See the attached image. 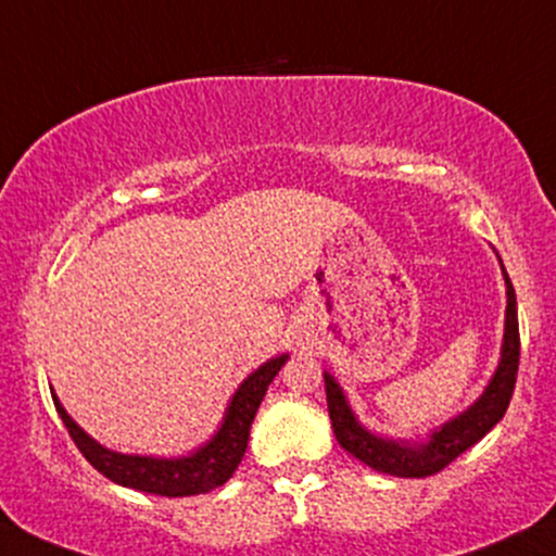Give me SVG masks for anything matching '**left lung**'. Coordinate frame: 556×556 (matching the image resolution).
<instances>
[{"label":"left lung","mask_w":556,"mask_h":556,"mask_svg":"<svg viewBox=\"0 0 556 556\" xmlns=\"http://www.w3.org/2000/svg\"><path fill=\"white\" fill-rule=\"evenodd\" d=\"M500 258V256H496ZM502 266V258H500ZM504 287H507V308H504V337L500 350V363L496 371L491 374L489 384L478 394L473 405L465 407L455 418L444 420L442 426L429 431V437L420 439H392L381 437L361 424L358 416L350 407L340 381L329 371H324V387H327V405L331 429H334L337 442L344 452L358 457L368 468L389 473L397 478H426L439 473L455 457H460L465 450H470L476 442H481L486 433L507 413L509 400H513L515 379H518L520 363V331H518V300H515L513 282L504 271Z\"/></svg>","instance_id":"1"}]
</instances>
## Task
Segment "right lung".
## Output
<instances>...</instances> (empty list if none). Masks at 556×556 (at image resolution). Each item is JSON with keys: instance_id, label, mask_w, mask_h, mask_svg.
<instances>
[{"instance_id": "1", "label": "right lung", "mask_w": 556, "mask_h": 556, "mask_svg": "<svg viewBox=\"0 0 556 556\" xmlns=\"http://www.w3.org/2000/svg\"><path fill=\"white\" fill-rule=\"evenodd\" d=\"M290 355L282 353L277 358L261 363L253 374L242 379V384L235 389L229 397L225 416H222L219 429L214 437L193 452L180 457H156V455H125V452H114L110 446L99 444L93 437L70 418V413L62 407V402L52 392L54 407L60 413L62 424L67 426L70 437L78 444L88 463L106 476L110 481L119 483V486L149 491V494L159 496H193L206 494L222 483L232 478L235 470L245 455L248 437H251V424L256 418V410L264 400L266 389L285 366Z\"/></svg>"}]
</instances>
